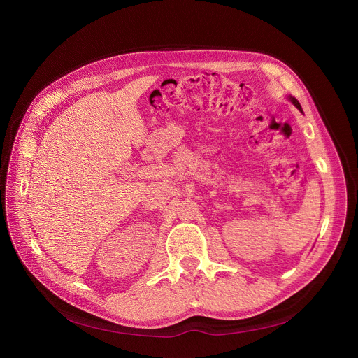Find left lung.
<instances>
[{"mask_svg": "<svg viewBox=\"0 0 358 358\" xmlns=\"http://www.w3.org/2000/svg\"><path fill=\"white\" fill-rule=\"evenodd\" d=\"M287 100H290L292 103H293V105H294V106H296V108H297L300 112H303V110H301V106H300V103H299V101H297V99H296V97H293V96H287Z\"/></svg>", "mask_w": 358, "mask_h": 358, "instance_id": "8db88e82", "label": "left lung"}]
</instances>
